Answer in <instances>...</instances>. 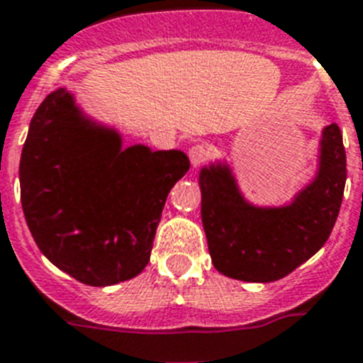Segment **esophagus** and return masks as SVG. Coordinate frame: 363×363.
<instances>
[{
    "instance_id": "1",
    "label": "esophagus",
    "mask_w": 363,
    "mask_h": 363,
    "mask_svg": "<svg viewBox=\"0 0 363 363\" xmlns=\"http://www.w3.org/2000/svg\"><path fill=\"white\" fill-rule=\"evenodd\" d=\"M210 159V147L206 144H195V146L190 147V160H191V166H201L204 164L206 160Z\"/></svg>"
}]
</instances>
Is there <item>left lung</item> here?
I'll return each instance as SVG.
<instances>
[{
    "label": "left lung",
    "instance_id": "obj_1",
    "mask_svg": "<svg viewBox=\"0 0 363 363\" xmlns=\"http://www.w3.org/2000/svg\"><path fill=\"white\" fill-rule=\"evenodd\" d=\"M347 160L342 131L323 129L320 169L291 204L247 203L226 164L201 169V217L212 263L220 274L252 283L289 276L329 239L343 199Z\"/></svg>",
    "mask_w": 363,
    "mask_h": 363
}]
</instances>
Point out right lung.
Segmentation results:
<instances>
[{
    "mask_svg": "<svg viewBox=\"0 0 363 363\" xmlns=\"http://www.w3.org/2000/svg\"><path fill=\"white\" fill-rule=\"evenodd\" d=\"M188 169L179 150H122L115 129L56 89L34 113L21 151L25 220L60 270L91 286L115 285L144 270L166 197Z\"/></svg>",
    "mask_w": 363,
    "mask_h": 363,
    "instance_id": "right-lung-1",
    "label": "right lung"
}]
</instances>
